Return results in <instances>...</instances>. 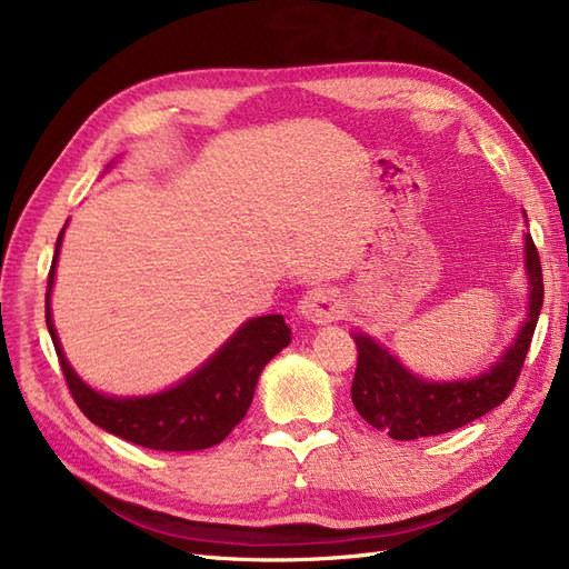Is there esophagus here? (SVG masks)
Returning <instances> with one entry per match:
<instances>
[{
    "label": "esophagus",
    "mask_w": 569,
    "mask_h": 569,
    "mask_svg": "<svg viewBox=\"0 0 569 569\" xmlns=\"http://www.w3.org/2000/svg\"><path fill=\"white\" fill-rule=\"evenodd\" d=\"M347 316V303H343L337 289L316 287L299 303V318L313 325L335 322Z\"/></svg>",
    "instance_id": "obj_1"
}]
</instances>
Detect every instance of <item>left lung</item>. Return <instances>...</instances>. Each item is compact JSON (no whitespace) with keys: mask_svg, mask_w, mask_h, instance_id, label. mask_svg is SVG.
<instances>
[{"mask_svg":"<svg viewBox=\"0 0 569 569\" xmlns=\"http://www.w3.org/2000/svg\"><path fill=\"white\" fill-rule=\"evenodd\" d=\"M525 270L529 278V308L520 332L489 370L470 380H422L380 341L353 332L358 366L351 401L358 416L396 441H410L453 432L501 406L518 382L543 303L541 261L529 232L525 234Z\"/></svg>","mask_w":569,"mask_h":569,"instance_id":"left-lung-1","label":"left lung"}]
</instances>
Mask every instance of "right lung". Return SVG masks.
<instances>
[{"instance_id": "1", "label": "right lung", "mask_w": 569, "mask_h": 569, "mask_svg": "<svg viewBox=\"0 0 569 569\" xmlns=\"http://www.w3.org/2000/svg\"><path fill=\"white\" fill-rule=\"evenodd\" d=\"M66 230V228H63ZM63 230L57 239L47 280V330L78 408L97 427L153 451H201L220 443L244 420L263 368L291 341L282 316L247 320L201 368L182 382L149 396H109L84 385L66 360L51 320V287Z\"/></svg>"}]
</instances>
